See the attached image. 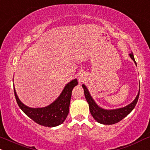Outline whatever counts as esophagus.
<instances>
[{"mask_svg": "<svg viewBox=\"0 0 150 150\" xmlns=\"http://www.w3.org/2000/svg\"><path fill=\"white\" fill-rule=\"evenodd\" d=\"M78 80H79V82H83L84 80H86V77H85V76H84V74H82V75H80V76H79Z\"/></svg>", "mask_w": 150, "mask_h": 150, "instance_id": "34e87169", "label": "esophagus"}]
</instances>
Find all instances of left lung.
Returning <instances> with one entry per match:
<instances>
[{
  "mask_svg": "<svg viewBox=\"0 0 150 150\" xmlns=\"http://www.w3.org/2000/svg\"><path fill=\"white\" fill-rule=\"evenodd\" d=\"M129 56L131 57V59H133L135 64H136V61H135L134 57H133V53L129 54ZM82 87L84 89V96L86 99V101L89 103V110L91 112V115L93 117L95 120H96L98 123L106 124V125H110V124H114L117 122H120L121 120H123L125 117H127L128 115L133 110V108H135L136 105L138 102L139 94H140V91H139L138 94L136 96V99L129 104V105L126 106V107L120 108V109L117 110H107L102 109V108H99L94 100L91 98V95L89 94V91L86 89V87L84 84H82Z\"/></svg>",
  "mask_w": 150,
  "mask_h": 150,
  "instance_id": "8db88e82",
  "label": "left lung"
}]
</instances>
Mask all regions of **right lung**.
I'll use <instances>...</instances> for the list:
<instances>
[{"mask_svg": "<svg viewBox=\"0 0 150 150\" xmlns=\"http://www.w3.org/2000/svg\"><path fill=\"white\" fill-rule=\"evenodd\" d=\"M77 84V79L72 80L65 86L62 93L53 103L42 108L27 107L18 98L14 88V92L18 105L27 116L40 125L54 127L62 124L67 117L69 112L72 90Z\"/></svg>", "mask_w": 150, "mask_h": 150, "instance_id": "add662e5", "label": "right lung"}]
</instances>
